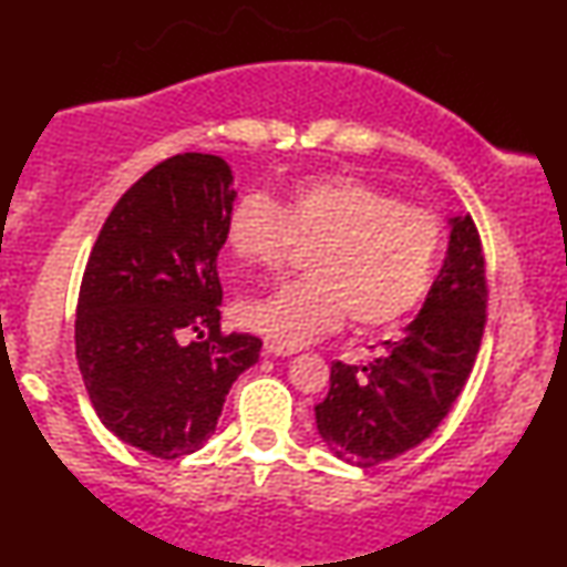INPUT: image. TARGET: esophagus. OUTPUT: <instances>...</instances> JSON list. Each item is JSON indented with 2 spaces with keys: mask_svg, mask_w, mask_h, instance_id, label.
Instances as JSON below:
<instances>
[{
  "mask_svg": "<svg viewBox=\"0 0 567 567\" xmlns=\"http://www.w3.org/2000/svg\"><path fill=\"white\" fill-rule=\"evenodd\" d=\"M262 348H266L268 355H293V353H297V348L278 343V340H266V346H262Z\"/></svg>",
  "mask_w": 567,
  "mask_h": 567,
  "instance_id": "34e87169",
  "label": "esophagus"
}]
</instances>
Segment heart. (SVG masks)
<instances>
[{"mask_svg":"<svg viewBox=\"0 0 567 567\" xmlns=\"http://www.w3.org/2000/svg\"><path fill=\"white\" fill-rule=\"evenodd\" d=\"M297 243L315 247L307 278L237 301L245 328L286 346L340 328L346 315L359 330L408 317L431 286L441 221L348 175L305 177L284 206L262 193H245L231 206L227 245L243 262L278 266Z\"/></svg>","mask_w":567,"mask_h":567,"instance_id":"1","label":"heart"}]
</instances>
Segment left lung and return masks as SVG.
<instances>
[{
    "label": "left lung",
    "mask_w": 567,
    "mask_h": 567,
    "mask_svg": "<svg viewBox=\"0 0 567 567\" xmlns=\"http://www.w3.org/2000/svg\"><path fill=\"white\" fill-rule=\"evenodd\" d=\"M446 221L449 250L421 312L367 367L332 363L330 392L315 408L324 446L355 467L394 460L429 439L475 367L485 328V258L467 214Z\"/></svg>",
    "instance_id": "8db88e82"
}]
</instances>
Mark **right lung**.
Segmentation results:
<instances>
[{"label":"right lung","instance_id":"add662e5","mask_svg":"<svg viewBox=\"0 0 567 567\" xmlns=\"http://www.w3.org/2000/svg\"><path fill=\"white\" fill-rule=\"evenodd\" d=\"M216 154L152 167L113 206L82 276L76 361L103 425L159 460L212 439L235 379L262 343L221 336L216 255L237 190ZM209 330L187 343L190 331Z\"/></svg>","mask_w":567,"mask_h":567}]
</instances>
